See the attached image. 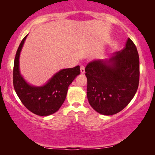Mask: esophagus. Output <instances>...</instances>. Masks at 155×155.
I'll use <instances>...</instances> for the list:
<instances>
[{
  "mask_svg": "<svg viewBox=\"0 0 155 155\" xmlns=\"http://www.w3.org/2000/svg\"><path fill=\"white\" fill-rule=\"evenodd\" d=\"M80 70H81V74H84V73H85V66H84L83 65H81Z\"/></svg>",
  "mask_w": 155,
  "mask_h": 155,
  "instance_id": "34e87169",
  "label": "esophagus"
}]
</instances>
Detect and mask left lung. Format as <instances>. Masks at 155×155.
<instances>
[{
    "label": "left lung",
    "instance_id": "8db88e82",
    "mask_svg": "<svg viewBox=\"0 0 155 155\" xmlns=\"http://www.w3.org/2000/svg\"><path fill=\"white\" fill-rule=\"evenodd\" d=\"M87 99L99 114L111 115L121 111L134 97L140 81L137 48L128 38L125 47L106 60L87 65Z\"/></svg>",
    "mask_w": 155,
    "mask_h": 155
}]
</instances>
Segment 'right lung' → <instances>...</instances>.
<instances>
[{"label":"right lung","mask_w":155,"mask_h":155,"mask_svg":"<svg viewBox=\"0 0 155 155\" xmlns=\"http://www.w3.org/2000/svg\"><path fill=\"white\" fill-rule=\"evenodd\" d=\"M27 36L21 41L15 54L13 70L14 90L26 108L38 115L46 116L58 111L64 103L68 87L81 73L80 67L61 70L42 87L28 85L19 71L20 53Z\"/></svg>","instance_id":"right-lung-1"}]
</instances>
